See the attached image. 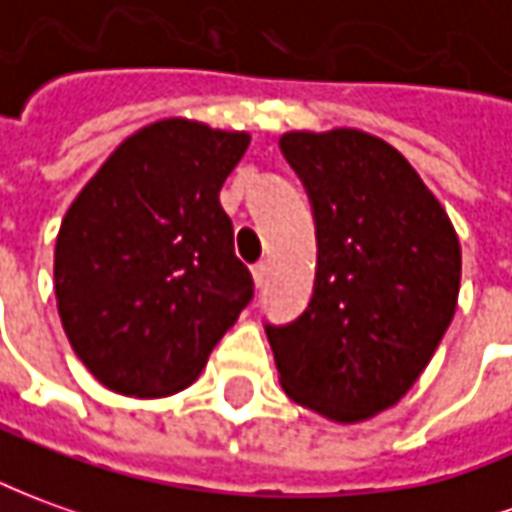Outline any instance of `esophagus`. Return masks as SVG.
Segmentation results:
<instances>
[{
	"mask_svg": "<svg viewBox=\"0 0 512 512\" xmlns=\"http://www.w3.org/2000/svg\"><path fill=\"white\" fill-rule=\"evenodd\" d=\"M264 281H267V262L253 264V284H256V287H264Z\"/></svg>",
	"mask_w": 512,
	"mask_h": 512,
	"instance_id": "obj_1",
	"label": "esophagus"
}]
</instances>
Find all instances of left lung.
Listing matches in <instances>:
<instances>
[{
  "instance_id": "1",
  "label": "left lung",
  "mask_w": 512,
  "mask_h": 512,
  "mask_svg": "<svg viewBox=\"0 0 512 512\" xmlns=\"http://www.w3.org/2000/svg\"><path fill=\"white\" fill-rule=\"evenodd\" d=\"M281 153L312 200V301L264 326L284 393L337 424L401 401L449 329L460 239L440 200L396 147L354 128L292 130Z\"/></svg>"
}]
</instances>
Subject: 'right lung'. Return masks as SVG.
<instances>
[{
	"mask_svg": "<svg viewBox=\"0 0 512 512\" xmlns=\"http://www.w3.org/2000/svg\"><path fill=\"white\" fill-rule=\"evenodd\" d=\"M248 133L161 119L108 155L55 242L63 331L91 376L122 396L195 382L253 298L220 189Z\"/></svg>",
	"mask_w": 512,
	"mask_h": 512,
	"instance_id": "add662e5",
	"label": "right lung"
}]
</instances>
